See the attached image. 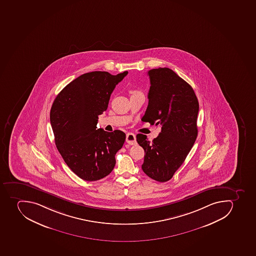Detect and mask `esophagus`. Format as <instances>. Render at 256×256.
<instances>
[{
  "instance_id": "obj_1",
  "label": "esophagus",
  "mask_w": 256,
  "mask_h": 256,
  "mask_svg": "<svg viewBox=\"0 0 256 256\" xmlns=\"http://www.w3.org/2000/svg\"><path fill=\"white\" fill-rule=\"evenodd\" d=\"M126 142L130 145H134L136 144V134L133 133H128L126 134Z\"/></svg>"
}]
</instances>
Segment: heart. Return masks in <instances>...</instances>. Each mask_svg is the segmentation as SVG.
Wrapping results in <instances>:
<instances>
[{
  "instance_id": "1",
  "label": "heart",
  "mask_w": 256,
  "mask_h": 256,
  "mask_svg": "<svg viewBox=\"0 0 256 256\" xmlns=\"http://www.w3.org/2000/svg\"><path fill=\"white\" fill-rule=\"evenodd\" d=\"M130 92L132 93V96H134V94H138V93H140V92H138V90H130Z\"/></svg>"
}]
</instances>
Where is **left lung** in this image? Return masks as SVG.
<instances>
[{"mask_svg": "<svg viewBox=\"0 0 256 256\" xmlns=\"http://www.w3.org/2000/svg\"><path fill=\"white\" fill-rule=\"evenodd\" d=\"M148 106L142 118L162 131L150 142L138 134V144L145 152L142 170L160 182L172 178L189 154L198 136V101L189 84L168 68L148 71Z\"/></svg>", "mask_w": 256, "mask_h": 256, "instance_id": "1", "label": "left lung"}]
</instances>
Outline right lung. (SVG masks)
<instances>
[{
	"instance_id": "right-lung-1",
	"label": "right lung",
	"mask_w": 256,
	"mask_h": 256,
	"mask_svg": "<svg viewBox=\"0 0 256 256\" xmlns=\"http://www.w3.org/2000/svg\"><path fill=\"white\" fill-rule=\"evenodd\" d=\"M127 74H84L54 100L50 122L56 148L68 167L82 180L104 178L115 166V155L122 148L126 134L119 130L107 132L96 126L98 116L108 108L112 90Z\"/></svg>"
}]
</instances>
